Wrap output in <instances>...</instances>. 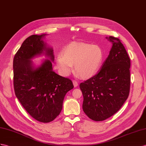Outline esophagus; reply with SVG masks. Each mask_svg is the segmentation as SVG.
Instances as JSON below:
<instances>
[{"mask_svg":"<svg viewBox=\"0 0 146 146\" xmlns=\"http://www.w3.org/2000/svg\"><path fill=\"white\" fill-rule=\"evenodd\" d=\"M73 84L74 87H77L78 86V83L76 80H73Z\"/></svg>","mask_w":146,"mask_h":146,"instance_id":"obj_1","label":"esophagus"}]
</instances>
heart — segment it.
<instances>
[{
	"label": "heart",
	"mask_w": 146,
	"mask_h": 146,
	"mask_svg": "<svg viewBox=\"0 0 146 146\" xmlns=\"http://www.w3.org/2000/svg\"><path fill=\"white\" fill-rule=\"evenodd\" d=\"M62 55L56 58V66L62 75L67 76L73 70L83 79L91 78L98 72L104 59V52L98 45L72 42L66 46Z\"/></svg>",
	"instance_id": "b5f03b06"
}]
</instances>
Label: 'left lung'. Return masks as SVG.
Returning <instances> with one entry per match:
<instances>
[{"label":"left lung","instance_id":"1","mask_svg":"<svg viewBox=\"0 0 146 146\" xmlns=\"http://www.w3.org/2000/svg\"><path fill=\"white\" fill-rule=\"evenodd\" d=\"M112 42L108 57L96 75L80 84L83 96V109L94 121L113 115L128 99L130 89V58L117 37H106Z\"/></svg>","mask_w":146,"mask_h":146}]
</instances>
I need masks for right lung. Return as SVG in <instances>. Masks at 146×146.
Returning a JSON list of instances; mask_svg holds the SVG:
<instances>
[{
  "mask_svg": "<svg viewBox=\"0 0 146 146\" xmlns=\"http://www.w3.org/2000/svg\"><path fill=\"white\" fill-rule=\"evenodd\" d=\"M45 36L28 37L15 55L13 86L17 98L26 111L36 120L48 123L60 113L66 94L74 86L69 78L53 71V48L44 42ZM41 54L49 59L36 67L31 60Z\"/></svg>",
  "mask_w": 146,
  "mask_h": 146,
  "instance_id": "add662e5",
  "label": "right lung"
}]
</instances>
